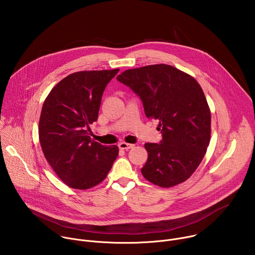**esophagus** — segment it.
<instances>
[{
  "label": "esophagus",
  "mask_w": 255,
  "mask_h": 255,
  "mask_svg": "<svg viewBox=\"0 0 255 255\" xmlns=\"http://www.w3.org/2000/svg\"><path fill=\"white\" fill-rule=\"evenodd\" d=\"M119 148L120 149H124V150H128V149H131L134 145L133 144H130V143H126V142H121L119 143Z\"/></svg>",
  "instance_id": "1"
}]
</instances>
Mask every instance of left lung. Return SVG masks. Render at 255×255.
Returning <instances> with one entry per match:
<instances>
[{"label":"left lung","instance_id":"left-lung-1","mask_svg":"<svg viewBox=\"0 0 255 255\" xmlns=\"http://www.w3.org/2000/svg\"><path fill=\"white\" fill-rule=\"evenodd\" d=\"M117 80L140 97L145 115L161 127V142L144 145L148 158L142 175L161 188L184 183L200 165L211 139V112L201 86L163 63L127 69Z\"/></svg>","mask_w":255,"mask_h":255}]
</instances>
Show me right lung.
<instances>
[{
  "mask_svg": "<svg viewBox=\"0 0 255 255\" xmlns=\"http://www.w3.org/2000/svg\"><path fill=\"white\" fill-rule=\"evenodd\" d=\"M119 71L84 70L61 80L46 97L39 119L43 154L69 188L91 189L106 178L118 156L117 145L104 146L88 130L98 120L105 88Z\"/></svg>",
  "mask_w": 255,
  "mask_h": 255,
  "instance_id": "right-lung-1",
  "label": "right lung"
}]
</instances>
